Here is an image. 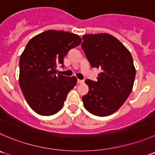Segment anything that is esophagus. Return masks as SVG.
Listing matches in <instances>:
<instances>
[{
    "label": "esophagus",
    "instance_id": "34e87169",
    "mask_svg": "<svg viewBox=\"0 0 155 155\" xmlns=\"http://www.w3.org/2000/svg\"><path fill=\"white\" fill-rule=\"evenodd\" d=\"M84 83V81L80 80V79H78V84H83Z\"/></svg>",
    "mask_w": 155,
    "mask_h": 155
}]
</instances>
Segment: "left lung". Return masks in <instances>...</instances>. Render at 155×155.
Listing matches in <instances>:
<instances>
[{"label":"left lung","instance_id":"8db88e82","mask_svg":"<svg viewBox=\"0 0 155 155\" xmlns=\"http://www.w3.org/2000/svg\"><path fill=\"white\" fill-rule=\"evenodd\" d=\"M81 48L92 68L101 69L97 81H85L89 87L82 97L91 114L107 116L124 104L133 88L135 68L130 51L108 33L84 35Z\"/></svg>","mask_w":155,"mask_h":155}]
</instances>
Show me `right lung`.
<instances>
[{
  "instance_id": "add662e5",
  "label": "right lung",
  "mask_w": 155,
  "mask_h": 155,
  "mask_svg": "<svg viewBox=\"0 0 155 155\" xmlns=\"http://www.w3.org/2000/svg\"><path fill=\"white\" fill-rule=\"evenodd\" d=\"M78 35L50 29L32 37L20 58L19 84L33 111L51 116L63 107L68 94L77 84L74 76L56 75L68 51L81 42Z\"/></svg>"
}]
</instances>
